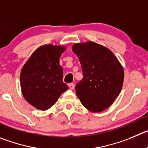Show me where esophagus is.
<instances>
[{"label": "esophagus", "mask_w": 148, "mask_h": 148, "mask_svg": "<svg viewBox=\"0 0 148 148\" xmlns=\"http://www.w3.org/2000/svg\"><path fill=\"white\" fill-rule=\"evenodd\" d=\"M69 87L71 90H74V83H69Z\"/></svg>", "instance_id": "esophagus-1"}]
</instances>
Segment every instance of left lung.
Listing matches in <instances>:
<instances>
[{
	"label": "left lung",
	"instance_id": "1",
	"mask_svg": "<svg viewBox=\"0 0 148 148\" xmlns=\"http://www.w3.org/2000/svg\"><path fill=\"white\" fill-rule=\"evenodd\" d=\"M83 78L75 87L81 103L88 110L99 112L118 97L124 80L123 66L109 49L93 41L74 44Z\"/></svg>",
	"mask_w": 148,
	"mask_h": 148
}]
</instances>
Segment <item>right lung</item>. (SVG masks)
<instances>
[{"instance_id": "1", "label": "right lung", "mask_w": 148, "mask_h": 148, "mask_svg": "<svg viewBox=\"0 0 148 148\" xmlns=\"http://www.w3.org/2000/svg\"><path fill=\"white\" fill-rule=\"evenodd\" d=\"M65 49L62 46L43 45L34 51L22 69V93L38 110L50 108L69 88L63 82V71L59 63Z\"/></svg>"}]
</instances>
